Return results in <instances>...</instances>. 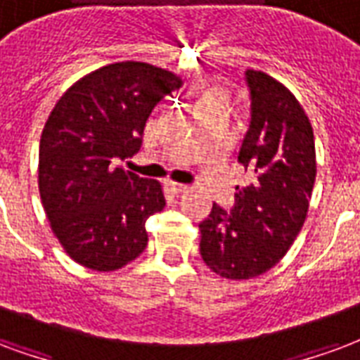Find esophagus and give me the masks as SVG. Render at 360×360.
I'll return each instance as SVG.
<instances>
[{
    "label": "esophagus",
    "mask_w": 360,
    "mask_h": 360,
    "mask_svg": "<svg viewBox=\"0 0 360 360\" xmlns=\"http://www.w3.org/2000/svg\"><path fill=\"white\" fill-rule=\"evenodd\" d=\"M188 190V186H184V184H176V182H172L170 184V191H172V193H184V191Z\"/></svg>",
    "instance_id": "1"
}]
</instances>
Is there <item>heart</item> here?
<instances>
[{
    "label": "heart",
    "instance_id": "obj_1",
    "mask_svg": "<svg viewBox=\"0 0 360 360\" xmlns=\"http://www.w3.org/2000/svg\"><path fill=\"white\" fill-rule=\"evenodd\" d=\"M207 99H209L212 105H219V101L222 99V94H220V91H212V94H209Z\"/></svg>",
    "mask_w": 360,
    "mask_h": 360
}]
</instances>
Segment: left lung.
<instances>
[{
    "mask_svg": "<svg viewBox=\"0 0 360 360\" xmlns=\"http://www.w3.org/2000/svg\"><path fill=\"white\" fill-rule=\"evenodd\" d=\"M245 80L251 124L238 161L251 182L236 186L232 211L212 203L199 222L201 259L226 280L257 278L280 263L303 228L316 178L313 126L297 97L263 70H248Z\"/></svg>",
    "mask_w": 360,
    "mask_h": 360,
    "instance_id": "left-lung-1",
    "label": "left lung"
}]
</instances>
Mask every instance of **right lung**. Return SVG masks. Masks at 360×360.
<instances>
[{
	"instance_id": "add662e5",
	"label": "right lung",
	"mask_w": 360,
	"mask_h": 360,
	"mask_svg": "<svg viewBox=\"0 0 360 360\" xmlns=\"http://www.w3.org/2000/svg\"><path fill=\"white\" fill-rule=\"evenodd\" d=\"M180 86V76L149 63H112L76 80L49 112L41 205L67 255L86 269L119 270L148 245L146 222L165 207L162 186L119 162L140 151L155 105Z\"/></svg>"
}]
</instances>
